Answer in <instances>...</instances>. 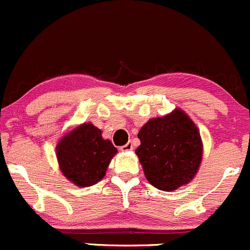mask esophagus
Here are the masks:
<instances>
[{"label": "esophagus", "instance_id": "1", "mask_svg": "<svg viewBox=\"0 0 250 250\" xmlns=\"http://www.w3.org/2000/svg\"><path fill=\"white\" fill-rule=\"evenodd\" d=\"M132 149H133V146H132V143H131V142L126 143L125 146H120V150H122V151H130V150H132Z\"/></svg>", "mask_w": 250, "mask_h": 250}]
</instances>
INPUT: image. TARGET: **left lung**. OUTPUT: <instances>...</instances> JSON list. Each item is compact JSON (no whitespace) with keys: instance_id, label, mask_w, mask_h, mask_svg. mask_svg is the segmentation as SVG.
Segmentation results:
<instances>
[{"instance_id":"8db88e82","label":"left lung","mask_w":250,"mask_h":250,"mask_svg":"<svg viewBox=\"0 0 250 250\" xmlns=\"http://www.w3.org/2000/svg\"><path fill=\"white\" fill-rule=\"evenodd\" d=\"M137 136L141 144L136 155L153 187L173 191L194 179L201 166L203 144L199 128L184 110L176 108L151 118Z\"/></svg>"}]
</instances>
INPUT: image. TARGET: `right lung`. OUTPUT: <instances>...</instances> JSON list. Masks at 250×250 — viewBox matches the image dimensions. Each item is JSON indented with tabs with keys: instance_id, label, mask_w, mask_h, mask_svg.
I'll list each match as a JSON object with an SVG mask.
<instances>
[{
	"instance_id": "right-lung-1",
	"label": "right lung",
	"mask_w": 250,
	"mask_h": 250,
	"mask_svg": "<svg viewBox=\"0 0 250 250\" xmlns=\"http://www.w3.org/2000/svg\"><path fill=\"white\" fill-rule=\"evenodd\" d=\"M118 149L102 138L100 128L91 123L71 128L56 144V159L61 173L72 184L91 187L106 176Z\"/></svg>"
}]
</instances>
